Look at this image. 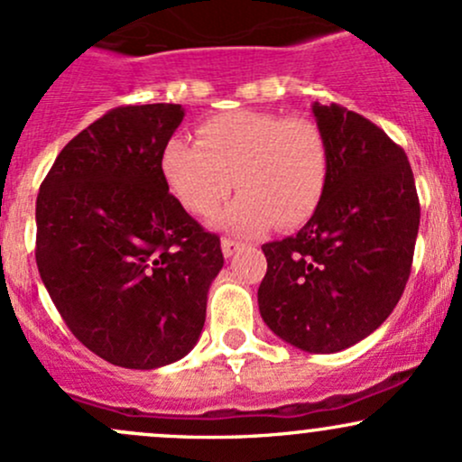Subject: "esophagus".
Masks as SVG:
<instances>
[{"label":"esophagus","instance_id":"34e87169","mask_svg":"<svg viewBox=\"0 0 462 462\" xmlns=\"http://www.w3.org/2000/svg\"><path fill=\"white\" fill-rule=\"evenodd\" d=\"M243 247V243L241 241H236V239H230V236H223L221 239V250H223V256H235L236 252H239Z\"/></svg>","mask_w":462,"mask_h":462}]
</instances>
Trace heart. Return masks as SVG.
Returning a JSON list of instances; mask_svg holds the SVG:
<instances>
[{
	"label": "heart",
	"instance_id": "obj_1",
	"mask_svg": "<svg viewBox=\"0 0 462 462\" xmlns=\"http://www.w3.org/2000/svg\"><path fill=\"white\" fill-rule=\"evenodd\" d=\"M162 171L197 217L215 215L236 184L243 192L221 223L256 235L273 221L296 227L318 210L328 181V144L320 125L305 116L226 111L197 126V144L171 140Z\"/></svg>",
	"mask_w": 462,
	"mask_h": 462
}]
</instances>
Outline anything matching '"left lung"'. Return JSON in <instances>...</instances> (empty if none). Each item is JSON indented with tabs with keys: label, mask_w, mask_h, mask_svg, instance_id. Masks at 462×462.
Segmentation results:
<instances>
[{
	"label": "left lung",
	"mask_w": 462,
	"mask_h": 462,
	"mask_svg": "<svg viewBox=\"0 0 462 462\" xmlns=\"http://www.w3.org/2000/svg\"><path fill=\"white\" fill-rule=\"evenodd\" d=\"M328 144L324 197L296 236L263 245L258 309L267 327L309 353L371 336L412 272L420 206L408 155L364 116L313 105Z\"/></svg>",
	"instance_id": "8db88e82"
}]
</instances>
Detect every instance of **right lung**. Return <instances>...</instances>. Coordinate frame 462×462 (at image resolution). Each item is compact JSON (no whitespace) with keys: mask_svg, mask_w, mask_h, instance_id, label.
Returning <instances> with one entry per match:
<instances>
[{"mask_svg":"<svg viewBox=\"0 0 462 462\" xmlns=\"http://www.w3.org/2000/svg\"><path fill=\"white\" fill-rule=\"evenodd\" d=\"M181 105L109 109L63 146L37 195V267L80 344L125 368L184 357L206 320L221 241L169 192Z\"/></svg>","mask_w":462,"mask_h":462,"instance_id":"right-lung-1","label":"right lung"}]
</instances>
